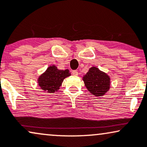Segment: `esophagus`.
Listing matches in <instances>:
<instances>
[{
    "instance_id": "1",
    "label": "esophagus",
    "mask_w": 147,
    "mask_h": 147,
    "mask_svg": "<svg viewBox=\"0 0 147 147\" xmlns=\"http://www.w3.org/2000/svg\"><path fill=\"white\" fill-rule=\"evenodd\" d=\"M72 74L74 76H77L78 75H79V73H78V72L77 71V70H73V71L72 72Z\"/></svg>"
}]
</instances>
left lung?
<instances>
[{
  "instance_id": "1",
  "label": "left lung",
  "mask_w": 147,
  "mask_h": 147,
  "mask_svg": "<svg viewBox=\"0 0 147 147\" xmlns=\"http://www.w3.org/2000/svg\"><path fill=\"white\" fill-rule=\"evenodd\" d=\"M83 80L87 90L96 97L104 96L110 89V77L95 66L89 69Z\"/></svg>"
}]
</instances>
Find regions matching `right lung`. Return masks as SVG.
<instances>
[{
	"mask_svg": "<svg viewBox=\"0 0 147 147\" xmlns=\"http://www.w3.org/2000/svg\"><path fill=\"white\" fill-rule=\"evenodd\" d=\"M69 76H70L69 70H59L53 65L48 67L46 71L39 76L38 83L44 92L53 94L60 89L65 78Z\"/></svg>",
	"mask_w": 147,
	"mask_h": 147,
	"instance_id": "obj_1",
	"label": "right lung"
}]
</instances>
